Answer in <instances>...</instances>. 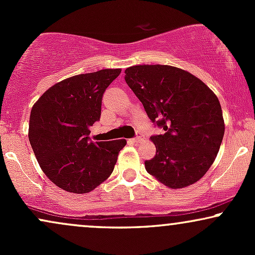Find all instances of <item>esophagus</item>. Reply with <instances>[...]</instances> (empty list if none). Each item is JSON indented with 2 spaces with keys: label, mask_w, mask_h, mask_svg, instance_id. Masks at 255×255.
I'll return each instance as SVG.
<instances>
[{
  "label": "esophagus",
  "mask_w": 255,
  "mask_h": 255,
  "mask_svg": "<svg viewBox=\"0 0 255 255\" xmlns=\"http://www.w3.org/2000/svg\"><path fill=\"white\" fill-rule=\"evenodd\" d=\"M131 141H133V142H140V141H142V136H141V135H137L136 137H133V139H131Z\"/></svg>",
  "instance_id": "obj_1"
}]
</instances>
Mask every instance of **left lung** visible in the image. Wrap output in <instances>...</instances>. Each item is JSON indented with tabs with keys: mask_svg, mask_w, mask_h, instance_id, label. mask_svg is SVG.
<instances>
[{
	"mask_svg": "<svg viewBox=\"0 0 255 255\" xmlns=\"http://www.w3.org/2000/svg\"><path fill=\"white\" fill-rule=\"evenodd\" d=\"M125 80L148 119L164 129L151 136L156 156L145 169L171 189L200 180L213 164L224 136L221 103L213 91L189 72L164 64H139Z\"/></svg>",
	"mask_w": 255,
	"mask_h": 255,
	"instance_id": "1",
	"label": "left lung"
}]
</instances>
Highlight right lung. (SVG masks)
I'll list each match as a JSON object with an SVG mask.
<instances>
[{
    "label": "right lung",
    "mask_w": 255,
    "mask_h": 255,
    "mask_svg": "<svg viewBox=\"0 0 255 255\" xmlns=\"http://www.w3.org/2000/svg\"><path fill=\"white\" fill-rule=\"evenodd\" d=\"M121 69L79 74L56 83L33 104L28 139L38 164L63 191L85 194L110 176L125 139L90 140V127L101 118L105 89Z\"/></svg>",
    "instance_id": "1"
}]
</instances>
